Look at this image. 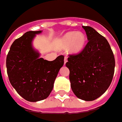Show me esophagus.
Wrapping results in <instances>:
<instances>
[{
  "instance_id": "34e87169",
  "label": "esophagus",
  "mask_w": 122,
  "mask_h": 122,
  "mask_svg": "<svg viewBox=\"0 0 122 122\" xmlns=\"http://www.w3.org/2000/svg\"><path fill=\"white\" fill-rule=\"evenodd\" d=\"M67 61V57L66 56L64 57V64H66V63Z\"/></svg>"
}]
</instances>
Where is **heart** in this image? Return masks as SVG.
<instances>
[{
    "instance_id": "heart-1",
    "label": "heart",
    "mask_w": 122,
    "mask_h": 122,
    "mask_svg": "<svg viewBox=\"0 0 122 122\" xmlns=\"http://www.w3.org/2000/svg\"><path fill=\"white\" fill-rule=\"evenodd\" d=\"M85 43V36L81 32H69L65 35L59 43V48L66 49L69 45V49L71 52H78L82 49Z\"/></svg>"
}]
</instances>
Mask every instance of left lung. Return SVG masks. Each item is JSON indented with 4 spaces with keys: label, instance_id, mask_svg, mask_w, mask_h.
Returning <instances> with one entry per match:
<instances>
[{
    "label": "left lung",
    "instance_id": "8db88e82",
    "mask_svg": "<svg viewBox=\"0 0 122 122\" xmlns=\"http://www.w3.org/2000/svg\"><path fill=\"white\" fill-rule=\"evenodd\" d=\"M88 42L77 54L70 55L66 66L74 93L83 100L92 101L109 88L115 61L108 41L91 26H82Z\"/></svg>",
    "mask_w": 122,
    "mask_h": 122
}]
</instances>
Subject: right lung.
<instances>
[{"mask_svg": "<svg viewBox=\"0 0 122 122\" xmlns=\"http://www.w3.org/2000/svg\"><path fill=\"white\" fill-rule=\"evenodd\" d=\"M41 31H28L16 39L11 46L6 59L7 72L10 83L20 96L29 102H37L48 97L64 56L48 61L39 58L40 55L31 45L35 34Z\"/></svg>", "mask_w": 122, "mask_h": 122, "instance_id": "add662e5", "label": "right lung"}]
</instances>
